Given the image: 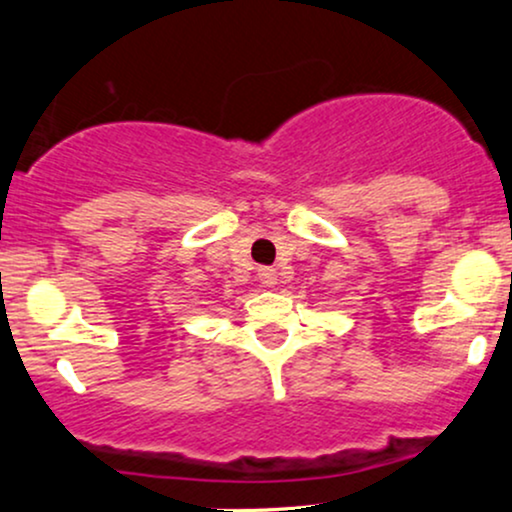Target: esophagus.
<instances>
[{"label":"esophagus","instance_id":"34e87169","mask_svg":"<svg viewBox=\"0 0 512 512\" xmlns=\"http://www.w3.org/2000/svg\"><path fill=\"white\" fill-rule=\"evenodd\" d=\"M257 279L262 281V286H267V289H272V286H276V269H272V267H260V269H257Z\"/></svg>","mask_w":512,"mask_h":512}]
</instances>
